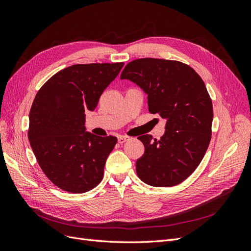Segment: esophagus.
Wrapping results in <instances>:
<instances>
[{"label": "esophagus", "instance_id": "esophagus-1", "mask_svg": "<svg viewBox=\"0 0 251 251\" xmlns=\"http://www.w3.org/2000/svg\"><path fill=\"white\" fill-rule=\"evenodd\" d=\"M128 138H130V137H127V136L120 135V136H118V142L119 143H125L126 140H128Z\"/></svg>", "mask_w": 251, "mask_h": 251}]
</instances>
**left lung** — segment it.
Here are the masks:
<instances>
[{
  "label": "left lung",
  "mask_w": 251,
  "mask_h": 251,
  "mask_svg": "<svg viewBox=\"0 0 251 251\" xmlns=\"http://www.w3.org/2000/svg\"><path fill=\"white\" fill-rule=\"evenodd\" d=\"M120 79L136 83L148 95L149 111L166 120L162 137L139 136L144 154L136 161L138 177L149 185L181 183L198 168L211 136L212 103L193 68L177 60L139 58L128 63Z\"/></svg>",
  "instance_id": "8db88e82"
}]
</instances>
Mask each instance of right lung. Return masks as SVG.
<instances>
[{"label":"right lung","instance_id":"right-lung-1","mask_svg":"<svg viewBox=\"0 0 251 251\" xmlns=\"http://www.w3.org/2000/svg\"><path fill=\"white\" fill-rule=\"evenodd\" d=\"M124 65L70 66L53 75L34 98L29 113L30 146L45 175L66 192L86 193L102 179L117 138L87 132L86 112L96 109Z\"/></svg>","mask_w":251,"mask_h":251}]
</instances>
